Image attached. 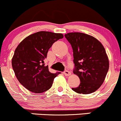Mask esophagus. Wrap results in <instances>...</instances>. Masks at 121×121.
Masks as SVG:
<instances>
[{
	"label": "esophagus",
	"mask_w": 121,
	"mask_h": 121,
	"mask_svg": "<svg viewBox=\"0 0 121 121\" xmlns=\"http://www.w3.org/2000/svg\"><path fill=\"white\" fill-rule=\"evenodd\" d=\"M64 74L65 76H69V75H71V73L69 71H68L66 70L64 72Z\"/></svg>",
	"instance_id": "1"
}]
</instances>
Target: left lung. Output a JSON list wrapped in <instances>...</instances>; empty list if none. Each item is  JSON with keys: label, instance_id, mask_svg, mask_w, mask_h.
I'll return each mask as SVG.
<instances>
[{"label": "left lung", "instance_id": "8db88e82", "mask_svg": "<svg viewBox=\"0 0 121 121\" xmlns=\"http://www.w3.org/2000/svg\"><path fill=\"white\" fill-rule=\"evenodd\" d=\"M73 50V73L80 80L75 92L89 94L97 91L104 81L109 69V60L103 45L96 38L82 33L65 34Z\"/></svg>", "mask_w": 121, "mask_h": 121}]
</instances>
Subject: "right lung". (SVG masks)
I'll return each instance as SVG.
<instances>
[{
	"instance_id": "add662e5",
	"label": "right lung",
	"mask_w": 121,
	"mask_h": 121,
	"mask_svg": "<svg viewBox=\"0 0 121 121\" xmlns=\"http://www.w3.org/2000/svg\"><path fill=\"white\" fill-rule=\"evenodd\" d=\"M63 37L61 33L39 31L26 37L16 47L12 67L18 81L28 90L35 93L47 91L61 73H50L44 60L54 43Z\"/></svg>"
}]
</instances>
